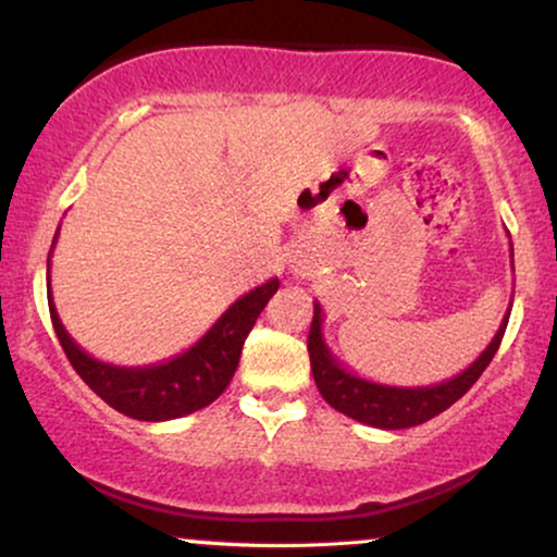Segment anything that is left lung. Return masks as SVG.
I'll list each match as a JSON object with an SVG mask.
<instances>
[{
	"instance_id": "left-lung-1",
	"label": "left lung",
	"mask_w": 557,
	"mask_h": 557,
	"mask_svg": "<svg viewBox=\"0 0 557 557\" xmlns=\"http://www.w3.org/2000/svg\"><path fill=\"white\" fill-rule=\"evenodd\" d=\"M510 259H513V246H510ZM513 264V261H510ZM513 304V300H510ZM510 309L505 311L500 327L492 337L487 348L479 354V359L463 369L461 374L450 376V380L437 382V385L426 387H395L380 385V382L363 380V376L348 372L341 361L332 356V350L324 343L322 332V306L314 304V319H311L309 330V356H311V372L314 382L322 393V398L330 403L335 411L345 417L361 421V424L376 426V430H408V426L424 424L450 408L458 398H463L466 389L482 376L484 369L490 367L492 356L500 348V341L508 327Z\"/></svg>"
}]
</instances>
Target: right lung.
<instances>
[{"instance_id":"right-lung-1","label":"right lung","mask_w":557,"mask_h":557,"mask_svg":"<svg viewBox=\"0 0 557 557\" xmlns=\"http://www.w3.org/2000/svg\"><path fill=\"white\" fill-rule=\"evenodd\" d=\"M57 233H60V227H57ZM54 243L57 235L52 248ZM49 261L52 259H47V270L52 267ZM277 287L280 280L272 277L264 285L248 290L216 319L201 341L190 345L175 359L149 363V367H114V363L88 356L67 335L65 324L60 322V314L54 309L52 285L47 277L49 314H52L54 332L73 369L101 400L110 403L114 411L138 421H170L188 417V413L220 398L233 380L235 369H238L248 332L257 324L259 314L277 293Z\"/></svg>"}]
</instances>
